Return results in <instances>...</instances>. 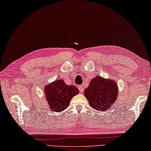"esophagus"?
Returning <instances> with one entry per match:
<instances>
[{
    "instance_id": "1",
    "label": "esophagus",
    "mask_w": 151,
    "mask_h": 151,
    "mask_svg": "<svg viewBox=\"0 0 151 151\" xmlns=\"http://www.w3.org/2000/svg\"><path fill=\"white\" fill-rule=\"evenodd\" d=\"M78 89H79V90H80V92H83V90H84V88H83V87L82 86H79Z\"/></svg>"
}]
</instances>
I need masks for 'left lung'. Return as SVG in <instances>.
<instances>
[{"label":"left lung","mask_w":151,"mask_h":151,"mask_svg":"<svg viewBox=\"0 0 151 151\" xmlns=\"http://www.w3.org/2000/svg\"><path fill=\"white\" fill-rule=\"evenodd\" d=\"M118 94V87L115 81L105 80L100 76L92 79L84 90V95L91 107L99 111L109 109L114 103Z\"/></svg>","instance_id":"8db88e82"}]
</instances>
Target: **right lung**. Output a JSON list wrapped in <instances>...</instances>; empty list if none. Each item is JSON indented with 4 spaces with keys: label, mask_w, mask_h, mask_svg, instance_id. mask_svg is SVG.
Here are the masks:
<instances>
[{
    "label": "right lung",
    "mask_w": 151,
    "mask_h": 151,
    "mask_svg": "<svg viewBox=\"0 0 151 151\" xmlns=\"http://www.w3.org/2000/svg\"><path fill=\"white\" fill-rule=\"evenodd\" d=\"M45 93L51 110L60 112L68 107L71 99L78 94L79 90L76 86H68L63 80H59L46 86Z\"/></svg>",
    "instance_id": "obj_1"
}]
</instances>
